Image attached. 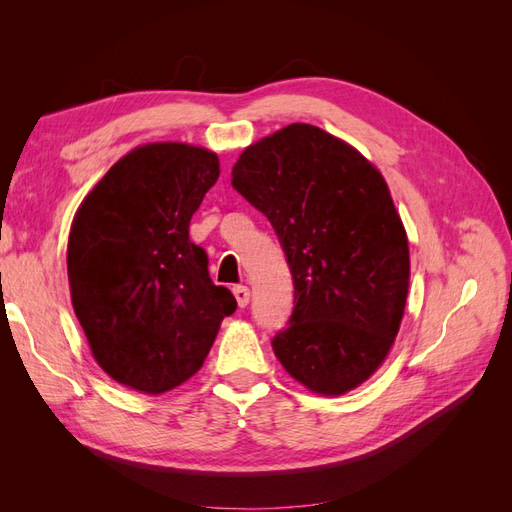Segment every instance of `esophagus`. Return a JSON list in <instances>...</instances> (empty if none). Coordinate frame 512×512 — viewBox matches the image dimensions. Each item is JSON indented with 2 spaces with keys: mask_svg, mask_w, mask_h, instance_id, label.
Returning a JSON list of instances; mask_svg holds the SVG:
<instances>
[{
  "mask_svg": "<svg viewBox=\"0 0 512 512\" xmlns=\"http://www.w3.org/2000/svg\"><path fill=\"white\" fill-rule=\"evenodd\" d=\"M232 294H235L239 307H245L247 303H250V288L247 286H235L232 288Z\"/></svg>",
  "mask_w": 512,
  "mask_h": 512,
  "instance_id": "esophagus-1",
  "label": "esophagus"
}]
</instances>
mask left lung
<instances>
[{
    "mask_svg": "<svg viewBox=\"0 0 512 512\" xmlns=\"http://www.w3.org/2000/svg\"><path fill=\"white\" fill-rule=\"evenodd\" d=\"M232 188L267 215L294 284L273 352L309 391L344 395L389 354L404 316L410 252L380 170L309 123H290L232 166Z\"/></svg>",
    "mask_w": 512,
    "mask_h": 512,
    "instance_id": "left-lung-1",
    "label": "left lung"
}]
</instances>
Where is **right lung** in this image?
Returning <instances> with one entry per match:
<instances>
[{
  "mask_svg": "<svg viewBox=\"0 0 512 512\" xmlns=\"http://www.w3.org/2000/svg\"><path fill=\"white\" fill-rule=\"evenodd\" d=\"M220 177L215 153L151 143L87 194L68 239L74 314L108 376L160 395L203 367L237 301L209 277L190 220Z\"/></svg>",
  "mask_w": 512,
  "mask_h": 512,
  "instance_id": "right-lung-1",
  "label": "right lung"
}]
</instances>
